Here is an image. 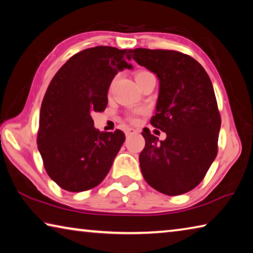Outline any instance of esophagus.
I'll use <instances>...</instances> for the list:
<instances>
[{"label":"esophagus","instance_id":"esophagus-1","mask_svg":"<svg viewBox=\"0 0 253 253\" xmlns=\"http://www.w3.org/2000/svg\"><path fill=\"white\" fill-rule=\"evenodd\" d=\"M126 136H131V135H135V134H137V131L136 129H134V128H127L126 129Z\"/></svg>","mask_w":253,"mask_h":253}]
</instances>
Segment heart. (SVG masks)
Masks as SVG:
<instances>
[{"label":"heart","instance_id":"b5f03b06","mask_svg":"<svg viewBox=\"0 0 253 253\" xmlns=\"http://www.w3.org/2000/svg\"><path fill=\"white\" fill-rule=\"evenodd\" d=\"M149 75H152L151 72H148V71H146V70H139V71H137L136 72V75H135V80H136V83H139L140 80L142 79H144L145 77H147V76H149ZM143 113V110H135V111H131V113H129L127 115V121L128 122H130V123H136L137 122V116H138V115H140Z\"/></svg>","mask_w":253,"mask_h":253}]
</instances>
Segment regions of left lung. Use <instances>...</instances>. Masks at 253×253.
I'll return each instance as SVG.
<instances>
[{"label":"left lung","instance_id":"1","mask_svg":"<svg viewBox=\"0 0 253 253\" xmlns=\"http://www.w3.org/2000/svg\"><path fill=\"white\" fill-rule=\"evenodd\" d=\"M131 58L160 79V95L151 124L165 140L145 128L139 155L149 185L166 195H181L202 182L216 157L221 116L207 71L191 55L174 50L135 49Z\"/></svg>","mask_w":253,"mask_h":253}]
</instances>
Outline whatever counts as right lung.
<instances>
[{"label": "right lung", "mask_w": 253, "mask_h": 253, "mask_svg": "<svg viewBox=\"0 0 253 253\" xmlns=\"http://www.w3.org/2000/svg\"><path fill=\"white\" fill-rule=\"evenodd\" d=\"M131 50L98 45L76 53L51 80L41 104L37 143L50 178L63 190L84 192L104 181L125 134L100 132L92 111H104L109 85Z\"/></svg>", "instance_id": "right-lung-1"}]
</instances>
